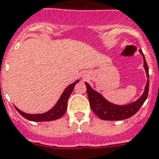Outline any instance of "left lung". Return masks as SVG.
<instances>
[{
	"mask_svg": "<svg viewBox=\"0 0 159 159\" xmlns=\"http://www.w3.org/2000/svg\"><path fill=\"white\" fill-rule=\"evenodd\" d=\"M142 55L144 59V68L147 76V83L144 87L142 95L135 101L131 102L127 104H115L107 100L100 93L97 92L87 82H85L86 86V91L88 95L90 106L93 112L102 120L106 121H118V120L126 119L133 116L135 113L142 106L144 101L146 100L148 93H149V68L145 61V58L142 50H139Z\"/></svg>",
	"mask_w": 159,
	"mask_h": 159,
	"instance_id": "1",
	"label": "left lung"
}]
</instances>
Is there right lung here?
I'll return each instance as SVG.
<instances>
[{"label": "right lung", "instance_id": "right-lung-1", "mask_svg": "<svg viewBox=\"0 0 159 159\" xmlns=\"http://www.w3.org/2000/svg\"><path fill=\"white\" fill-rule=\"evenodd\" d=\"M78 82H79V80H77L76 82L67 86L64 92L62 93V95H60L57 103L55 104V106L46 113L30 114V113H26L24 112H22L16 106H15V109L23 117H25L26 119L33 121V122H50V121L59 119L61 117H63L66 112L67 102H68V98L70 96L71 93L73 92L75 85Z\"/></svg>", "mask_w": 159, "mask_h": 159}]
</instances>
